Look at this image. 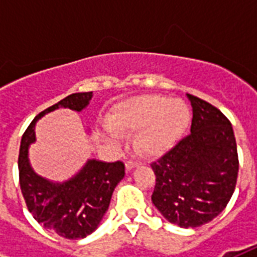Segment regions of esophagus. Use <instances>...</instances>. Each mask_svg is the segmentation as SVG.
<instances>
[{"label": "esophagus", "mask_w": 257, "mask_h": 257, "mask_svg": "<svg viewBox=\"0 0 257 257\" xmlns=\"http://www.w3.org/2000/svg\"><path fill=\"white\" fill-rule=\"evenodd\" d=\"M135 167H138V162H135V161L125 162V169H126V172H131Z\"/></svg>", "instance_id": "1"}]
</instances>
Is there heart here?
Masks as SVG:
<instances>
[{"label":"heart","mask_w":257,"mask_h":257,"mask_svg":"<svg viewBox=\"0 0 257 257\" xmlns=\"http://www.w3.org/2000/svg\"><path fill=\"white\" fill-rule=\"evenodd\" d=\"M189 121V107L180 99L135 96L114 106L103 136L108 143L119 146L122 135L138 132V149L147 156H161L180 139Z\"/></svg>","instance_id":"obj_1"}]
</instances>
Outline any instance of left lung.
<instances>
[{"mask_svg":"<svg viewBox=\"0 0 257 257\" xmlns=\"http://www.w3.org/2000/svg\"><path fill=\"white\" fill-rule=\"evenodd\" d=\"M193 107L190 134L153 162L151 201L169 223L199 227L213 220L231 198L238 176L234 131L224 114L187 95Z\"/></svg>","mask_w":257,"mask_h":257,"instance_id":"left-lung-1","label":"left lung"}]
</instances>
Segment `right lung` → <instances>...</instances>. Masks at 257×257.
<instances>
[{"mask_svg": "<svg viewBox=\"0 0 257 257\" xmlns=\"http://www.w3.org/2000/svg\"><path fill=\"white\" fill-rule=\"evenodd\" d=\"M92 96V92L73 93L48 107L31 121L20 143L19 180L26 205L40 224L67 239L85 238L97 228L108 209L112 191L125 176V167L121 161L88 160L74 176L53 182L34 172L29 147L36 142L34 128L38 119L60 107L82 111Z\"/></svg>", "mask_w": 257, "mask_h": 257, "instance_id": "add662e5", "label": "right lung"}]
</instances>
